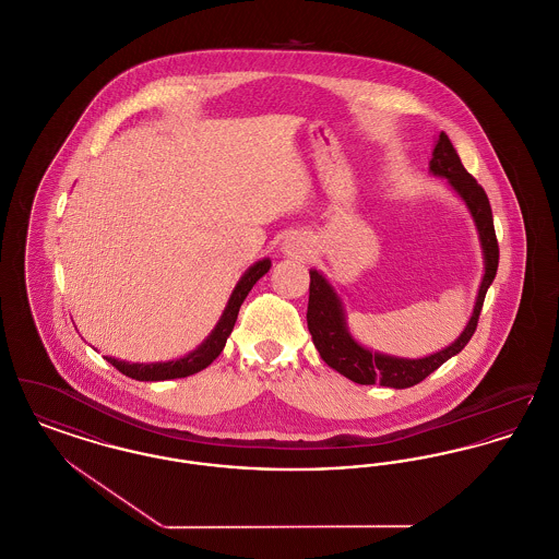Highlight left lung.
Returning <instances> with one entry per match:
<instances>
[{"label": "left lung", "mask_w": 559, "mask_h": 559, "mask_svg": "<svg viewBox=\"0 0 559 559\" xmlns=\"http://www.w3.org/2000/svg\"><path fill=\"white\" fill-rule=\"evenodd\" d=\"M430 170L439 177H445L450 186L459 192V197L466 202L484 247L486 258V274L477 294V301L473 308V317L468 325L460 333L459 340L448 346L445 350H439L425 359H396L371 353L359 346L350 333L346 331L342 304L331 289L323 274L317 270H310V297H308V331L312 335V342L317 350L321 353V359L346 376L348 380L357 384H382L391 389H409L418 382H423L437 367H441L448 359L459 355L460 350L468 344L473 337L477 321L481 314V306L488 294V287L492 285L496 270H498V240L493 231L492 209L488 194L477 183V179L462 166L459 152L454 150L450 136L445 132L439 134V141L432 150Z\"/></svg>", "instance_id": "8db88e82"}]
</instances>
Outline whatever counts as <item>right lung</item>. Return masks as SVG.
Instances as JSON below:
<instances>
[{
  "instance_id": "right-lung-1",
  "label": "right lung",
  "mask_w": 559,
  "mask_h": 559,
  "mask_svg": "<svg viewBox=\"0 0 559 559\" xmlns=\"http://www.w3.org/2000/svg\"><path fill=\"white\" fill-rule=\"evenodd\" d=\"M267 270H270V260H262V262L251 265L245 272V276L240 278V283L231 292L230 301H228V306H226L217 328L213 329L211 335L198 346L194 353H190L188 357L177 359V361L150 362V365L118 361V359H111V357H105V359L111 362L118 371H122L124 376H129L132 380H139V382H158V380L188 378L192 373L202 371L204 367H209L211 362L215 361L219 357V353L224 350L226 340H228V335H230L231 329H234V323H236L240 304L245 301V297L249 296L253 285L262 278Z\"/></svg>"
}]
</instances>
